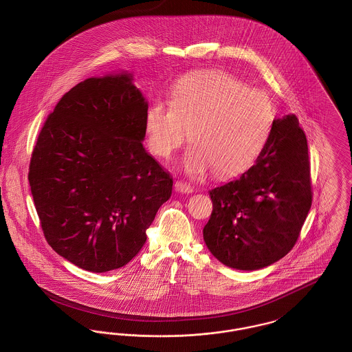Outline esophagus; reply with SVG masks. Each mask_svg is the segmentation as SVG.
I'll list each match as a JSON object with an SVG mask.
<instances>
[{"instance_id":"esophagus-1","label":"esophagus","mask_w":352,"mask_h":352,"mask_svg":"<svg viewBox=\"0 0 352 352\" xmlns=\"http://www.w3.org/2000/svg\"><path fill=\"white\" fill-rule=\"evenodd\" d=\"M175 191L182 192V194H191V192H194V188L190 184H184V182H175Z\"/></svg>"}]
</instances>
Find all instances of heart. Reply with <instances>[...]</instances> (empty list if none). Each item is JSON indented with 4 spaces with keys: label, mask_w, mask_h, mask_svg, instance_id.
<instances>
[{
    "label": "heart",
    "mask_w": 352,
    "mask_h": 352,
    "mask_svg": "<svg viewBox=\"0 0 352 352\" xmlns=\"http://www.w3.org/2000/svg\"><path fill=\"white\" fill-rule=\"evenodd\" d=\"M274 122L268 95L223 71H198L181 78L170 102L154 99L145 111L151 151L168 158L186 140L184 168L199 175L234 177L264 151Z\"/></svg>",
    "instance_id": "obj_1"
}]
</instances>
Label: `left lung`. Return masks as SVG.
I'll return each instance as SVG.
<instances>
[{
    "label": "left lung",
    "instance_id": "8db88e82",
    "mask_svg": "<svg viewBox=\"0 0 352 352\" xmlns=\"http://www.w3.org/2000/svg\"><path fill=\"white\" fill-rule=\"evenodd\" d=\"M210 197L212 214L203 239L220 263L257 270L287 254L313 201L307 140L296 115L274 120L254 165L210 190Z\"/></svg>",
    "mask_w": 352,
    "mask_h": 352
}]
</instances>
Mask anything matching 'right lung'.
Segmentation results:
<instances>
[{
  "instance_id": "right-lung-1",
  "label": "right lung",
  "mask_w": 352,
  "mask_h": 352,
  "mask_svg": "<svg viewBox=\"0 0 352 352\" xmlns=\"http://www.w3.org/2000/svg\"><path fill=\"white\" fill-rule=\"evenodd\" d=\"M148 102L131 74L89 78L49 115L29 184L51 248L102 273L128 264L171 197L173 178L142 146Z\"/></svg>"
}]
</instances>
